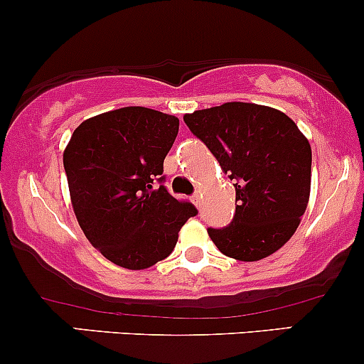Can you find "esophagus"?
Listing matches in <instances>:
<instances>
[{
  "label": "esophagus",
  "instance_id": "obj_1",
  "mask_svg": "<svg viewBox=\"0 0 364 364\" xmlns=\"http://www.w3.org/2000/svg\"><path fill=\"white\" fill-rule=\"evenodd\" d=\"M200 198H202V195H200V192H195V193H193L192 200H193V204H195V205H197V208H200Z\"/></svg>",
  "mask_w": 364,
  "mask_h": 364
}]
</instances>
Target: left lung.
<instances>
[{"label": "left lung", "mask_w": 364, "mask_h": 364, "mask_svg": "<svg viewBox=\"0 0 364 364\" xmlns=\"http://www.w3.org/2000/svg\"><path fill=\"white\" fill-rule=\"evenodd\" d=\"M183 120L235 186L232 223L208 228L218 250L240 262H258L281 250L309 204L307 137L288 114L252 102H225Z\"/></svg>", "instance_id": "8db88e82"}]
</instances>
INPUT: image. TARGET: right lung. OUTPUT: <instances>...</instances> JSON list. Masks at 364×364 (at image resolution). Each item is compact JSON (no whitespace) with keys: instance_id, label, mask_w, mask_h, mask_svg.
I'll return each instance as SVG.
<instances>
[{"instance_id":"obj_1","label":"right lung","mask_w":364,"mask_h":364,"mask_svg":"<svg viewBox=\"0 0 364 364\" xmlns=\"http://www.w3.org/2000/svg\"><path fill=\"white\" fill-rule=\"evenodd\" d=\"M179 120L143 106L82 122L64 150L73 211L89 242L114 265L143 270L167 258L197 214L164 185Z\"/></svg>"}]
</instances>
